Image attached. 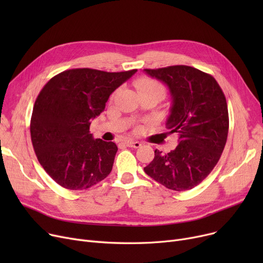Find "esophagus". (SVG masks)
<instances>
[{"label": "esophagus", "instance_id": "obj_1", "mask_svg": "<svg viewBox=\"0 0 263 263\" xmlns=\"http://www.w3.org/2000/svg\"><path fill=\"white\" fill-rule=\"evenodd\" d=\"M124 144H126L128 147H133V148H139L142 146V144L137 141H126Z\"/></svg>", "mask_w": 263, "mask_h": 263}]
</instances>
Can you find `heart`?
I'll return each instance as SVG.
<instances>
[{
	"instance_id": "heart-1",
	"label": "heart",
	"mask_w": 263,
	"mask_h": 263,
	"mask_svg": "<svg viewBox=\"0 0 263 263\" xmlns=\"http://www.w3.org/2000/svg\"><path fill=\"white\" fill-rule=\"evenodd\" d=\"M136 87L139 92H145V91H158L162 96L164 93V88L160 84L159 82L153 80V79H148V78H143L136 82Z\"/></svg>"
}]
</instances>
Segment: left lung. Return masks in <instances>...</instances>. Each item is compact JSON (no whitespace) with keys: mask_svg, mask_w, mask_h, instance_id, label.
I'll return each mask as SVG.
<instances>
[{"mask_svg":"<svg viewBox=\"0 0 263 263\" xmlns=\"http://www.w3.org/2000/svg\"><path fill=\"white\" fill-rule=\"evenodd\" d=\"M168 88L172 105L166 128L179 134L178 146L164 155L158 149L145 173L165 187H195L214 168L226 145L228 108L215 79L190 66L144 69Z\"/></svg>","mask_w":263,"mask_h":263,"instance_id":"obj_1","label":"left lung"}]
</instances>
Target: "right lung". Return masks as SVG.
Masks as SVG:
<instances>
[{
  "mask_svg": "<svg viewBox=\"0 0 263 263\" xmlns=\"http://www.w3.org/2000/svg\"><path fill=\"white\" fill-rule=\"evenodd\" d=\"M137 70L105 72L89 68L53 77L39 92L31 119L37 159L53 180L68 190H86L112 171L117 146L93 139L91 121L109 96Z\"/></svg>",
  "mask_w": 263,
  "mask_h": 263,
  "instance_id": "obj_1",
  "label": "right lung"
}]
</instances>
